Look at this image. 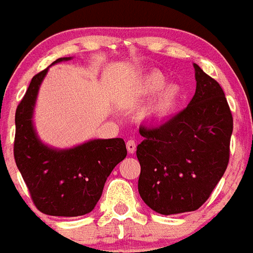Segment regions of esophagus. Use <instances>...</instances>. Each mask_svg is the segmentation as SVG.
<instances>
[{
  "label": "esophagus",
  "instance_id": "obj_1",
  "mask_svg": "<svg viewBox=\"0 0 253 253\" xmlns=\"http://www.w3.org/2000/svg\"><path fill=\"white\" fill-rule=\"evenodd\" d=\"M126 148H127V152L130 153V154H133L135 150H136V143L133 141V140H128L126 143Z\"/></svg>",
  "mask_w": 253,
  "mask_h": 253
}]
</instances>
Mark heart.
<instances>
[{
    "mask_svg": "<svg viewBox=\"0 0 253 253\" xmlns=\"http://www.w3.org/2000/svg\"><path fill=\"white\" fill-rule=\"evenodd\" d=\"M133 92L139 99L153 96L139 110L140 121L149 125L169 120L179 107L182 95L179 84H166V77L158 71H150L144 74L135 84Z\"/></svg>",
    "mask_w": 253,
    "mask_h": 253,
    "instance_id": "1",
    "label": "heart"
}]
</instances>
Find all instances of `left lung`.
Segmentation results:
<instances>
[{
    "instance_id": "8db88e82",
    "label": "left lung",
    "mask_w": 253,
    "mask_h": 253,
    "mask_svg": "<svg viewBox=\"0 0 253 253\" xmlns=\"http://www.w3.org/2000/svg\"><path fill=\"white\" fill-rule=\"evenodd\" d=\"M188 107L157 128L140 127V197L161 215L198 210L229 163L233 117L221 86L197 64Z\"/></svg>"
}]
</instances>
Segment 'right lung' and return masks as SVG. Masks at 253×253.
<instances>
[{"mask_svg":"<svg viewBox=\"0 0 253 253\" xmlns=\"http://www.w3.org/2000/svg\"><path fill=\"white\" fill-rule=\"evenodd\" d=\"M71 58H60L51 65ZM48 68L32 78L15 113L14 157L36 207L46 215L76 217L95 209L114 167L126 158L123 139H94L69 149L42 143L33 125L36 101Z\"/></svg>","mask_w":253,"mask_h":253,"instance_id":"obj_1","label":"right lung"}]
</instances>
